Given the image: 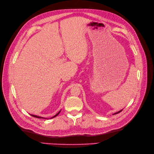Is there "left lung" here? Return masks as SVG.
<instances>
[{"mask_svg":"<svg viewBox=\"0 0 154 154\" xmlns=\"http://www.w3.org/2000/svg\"><path fill=\"white\" fill-rule=\"evenodd\" d=\"M122 110H123V109H121V110H120L119 112H116V113H114L113 115H115V114H117V113H120V112H122Z\"/></svg>","mask_w":154,"mask_h":154,"instance_id":"left-lung-1","label":"left lung"}]
</instances>
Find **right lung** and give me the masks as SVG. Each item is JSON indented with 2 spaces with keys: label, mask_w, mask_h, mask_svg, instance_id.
I'll list each match as a JSON object with an SVG mask.
<instances>
[{
  "label": "right lung",
  "mask_w": 154,
  "mask_h": 154,
  "mask_svg": "<svg viewBox=\"0 0 154 154\" xmlns=\"http://www.w3.org/2000/svg\"><path fill=\"white\" fill-rule=\"evenodd\" d=\"M60 112H61V110L59 112H58L56 115H55L54 116H53V117H51V119H53V118H54V117H56V116H57L58 115H59V113H60ZM32 116H33V117H35V118H38V119H46L45 118H43V117H41V116H37V115H31Z\"/></svg>",
  "instance_id": "add662e5"
}]
</instances>
